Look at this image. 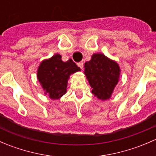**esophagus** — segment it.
<instances>
[{
    "label": "esophagus",
    "instance_id": "obj_1",
    "mask_svg": "<svg viewBox=\"0 0 156 156\" xmlns=\"http://www.w3.org/2000/svg\"><path fill=\"white\" fill-rule=\"evenodd\" d=\"M78 67H80V68L81 69H83V66H84V62H82V61H81V62H78Z\"/></svg>",
    "mask_w": 156,
    "mask_h": 156
}]
</instances>
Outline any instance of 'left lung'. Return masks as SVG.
<instances>
[{
    "instance_id": "8db88e82",
    "label": "left lung",
    "mask_w": 156,
    "mask_h": 156,
    "mask_svg": "<svg viewBox=\"0 0 156 156\" xmlns=\"http://www.w3.org/2000/svg\"><path fill=\"white\" fill-rule=\"evenodd\" d=\"M84 67V74L93 88L92 94L100 100L109 99L119 81V65L102 53H95Z\"/></svg>"
}]
</instances>
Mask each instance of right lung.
<instances>
[{
  "mask_svg": "<svg viewBox=\"0 0 156 156\" xmlns=\"http://www.w3.org/2000/svg\"><path fill=\"white\" fill-rule=\"evenodd\" d=\"M59 54L54 55L50 59L43 61L37 70V79L45 94L53 100L60 98L66 93L69 75L80 71L72 59L63 62Z\"/></svg>",
  "mask_w": 156,
  "mask_h": 156,
  "instance_id": "add662e5",
  "label": "right lung"
}]
</instances>
